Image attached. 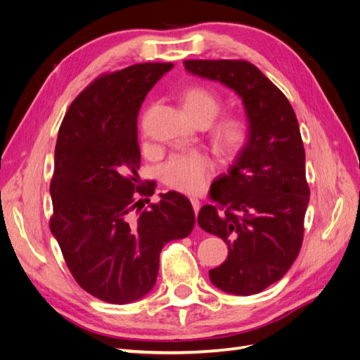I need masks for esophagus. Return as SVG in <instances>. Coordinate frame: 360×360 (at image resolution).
<instances>
[{
	"label": "esophagus",
	"mask_w": 360,
	"mask_h": 360,
	"mask_svg": "<svg viewBox=\"0 0 360 360\" xmlns=\"http://www.w3.org/2000/svg\"><path fill=\"white\" fill-rule=\"evenodd\" d=\"M191 204H192V209H193V212H195V214H198V212H200V201L197 200V198H191Z\"/></svg>",
	"instance_id": "34e87169"
}]
</instances>
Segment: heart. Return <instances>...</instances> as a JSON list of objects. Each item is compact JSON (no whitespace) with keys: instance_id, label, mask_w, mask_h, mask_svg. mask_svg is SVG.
Listing matches in <instances>:
<instances>
[{"instance_id":"1","label":"heart","mask_w":360,"mask_h":360,"mask_svg":"<svg viewBox=\"0 0 360 360\" xmlns=\"http://www.w3.org/2000/svg\"><path fill=\"white\" fill-rule=\"evenodd\" d=\"M183 108L198 124L209 126L221 111V99L214 91L201 85L189 86L181 94ZM248 124L242 117L226 114L212 126L210 138L219 156L230 162L240 155L248 143ZM213 171L209 155L189 150L171 155L160 167V179L167 186L183 193H198Z\"/></svg>"}]
</instances>
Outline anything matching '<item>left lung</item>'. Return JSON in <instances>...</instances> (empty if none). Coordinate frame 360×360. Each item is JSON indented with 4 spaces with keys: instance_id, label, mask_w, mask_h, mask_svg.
<instances>
[{
    "instance_id": "obj_1",
    "label": "left lung",
    "mask_w": 360,
    "mask_h": 360,
    "mask_svg": "<svg viewBox=\"0 0 360 360\" xmlns=\"http://www.w3.org/2000/svg\"><path fill=\"white\" fill-rule=\"evenodd\" d=\"M192 75L230 86L242 97L249 135L226 174L217 177L198 225L228 245L209 271L213 285L237 296L266 290L297 258L309 186L296 114L285 94L245 60H184Z\"/></svg>"
}]
</instances>
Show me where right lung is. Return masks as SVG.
I'll use <instances>...</instances> for the list:
<instances>
[{
    "label": "right lung",
    "mask_w": 360,
    "mask_h": 360,
    "mask_svg": "<svg viewBox=\"0 0 360 360\" xmlns=\"http://www.w3.org/2000/svg\"><path fill=\"white\" fill-rule=\"evenodd\" d=\"M172 66L141 63L101 75L76 96L58 130L49 228L75 281L108 303L144 297L156 284L162 248L195 225L179 192L131 216L138 195L155 193L139 183L138 112Z\"/></svg>",
    "instance_id": "add662e5"
}]
</instances>
